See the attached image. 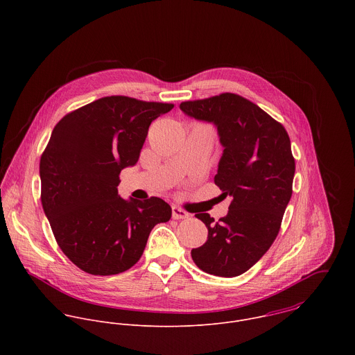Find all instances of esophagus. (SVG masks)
<instances>
[{
	"mask_svg": "<svg viewBox=\"0 0 355 355\" xmlns=\"http://www.w3.org/2000/svg\"><path fill=\"white\" fill-rule=\"evenodd\" d=\"M172 217L175 220H180V218H187L189 213L183 209H180L179 206H172Z\"/></svg>",
	"mask_w": 355,
	"mask_h": 355,
	"instance_id": "1",
	"label": "esophagus"
}]
</instances>
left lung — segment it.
Returning <instances> with one entry per match:
<instances>
[{"mask_svg": "<svg viewBox=\"0 0 355 355\" xmlns=\"http://www.w3.org/2000/svg\"><path fill=\"white\" fill-rule=\"evenodd\" d=\"M189 117L214 124L224 148L214 183L231 197L225 217L197 213L207 241L191 257L203 272L234 277L249 270L276 239L293 196L295 159L284 127L238 94L180 103Z\"/></svg>", "mask_w": 355, "mask_h": 355, "instance_id": "1", "label": "left lung"}]
</instances>
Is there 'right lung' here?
Wrapping results in <instances>:
<instances>
[{
	"label": "right lung",
	"mask_w": 355,
	"mask_h": 355,
	"mask_svg": "<svg viewBox=\"0 0 355 355\" xmlns=\"http://www.w3.org/2000/svg\"><path fill=\"white\" fill-rule=\"evenodd\" d=\"M172 103L112 96L64 116L41 157V201L54 238L78 268L109 276L134 266L154 225L172 209L161 198L123 200L119 175L134 166L149 127Z\"/></svg>",
	"instance_id": "add662e5"
}]
</instances>
